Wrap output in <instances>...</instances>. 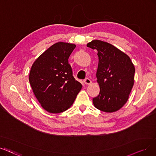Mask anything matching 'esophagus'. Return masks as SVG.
Wrapping results in <instances>:
<instances>
[{"label":"esophagus","instance_id":"obj_1","mask_svg":"<svg viewBox=\"0 0 156 156\" xmlns=\"http://www.w3.org/2000/svg\"><path fill=\"white\" fill-rule=\"evenodd\" d=\"M84 82L86 85H88V84H90L91 83V80L88 78H86L84 80Z\"/></svg>","mask_w":156,"mask_h":156}]
</instances>
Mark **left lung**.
Returning <instances> with one entry per match:
<instances>
[{"label": "left lung", "instance_id": "1", "mask_svg": "<svg viewBox=\"0 0 156 156\" xmlns=\"http://www.w3.org/2000/svg\"><path fill=\"white\" fill-rule=\"evenodd\" d=\"M87 47L98 52L97 71L100 93L93 98L94 106L113 113L121 109L129 98L134 82L135 68L128 55L109 43L95 40Z\"/></svg>", "mask_w": 156, "mask_h": 156}]
</instances>
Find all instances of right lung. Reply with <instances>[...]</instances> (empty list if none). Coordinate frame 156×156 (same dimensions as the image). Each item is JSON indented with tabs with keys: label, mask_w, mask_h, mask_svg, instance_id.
Returning a JSON list of instances; mask_svg holds the SVG:
<instances>
[{
	"label": "right lung",
	"mask_w": 156,
	"mask_h": 156,
	"mask_svg": "<svg viewBox=\"0 0 156 156\" xmlns=\"http://www.w3.org/2000/svg\"><path fill=\"white\" fill-rule=\"evenodd\" d=\"M76 45L58 42L36 59L29 80L41 107L51 113H62L73 104L82 84L73 76L68 58Z\"/></svg>",
	"instance_id": "add662e5"
}]
</instances>
